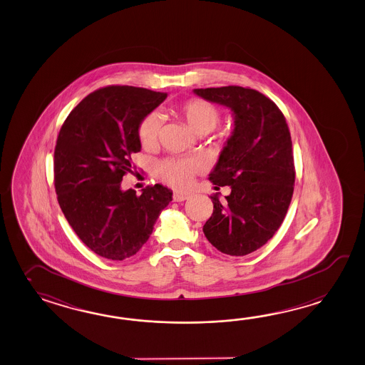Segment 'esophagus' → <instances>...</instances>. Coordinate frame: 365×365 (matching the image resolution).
<instances>
[{
  "mask_svg": "<svg viewBox=\"0 0 365 365\" xmlns=\"http://www.w3.org/2000/svg\"><path fill=\"white\" fill-rule=\"evenodd\" d=\"M188 197H190V194H187V192L175 191V192L173 194V199H174V202H183V200H187Z\"/></svg>",
  "mask_w": 365,
  "mask_h": 365,
  "instance_id": "esophagus-1",
  "label": "esophagus"
}]
</instances>
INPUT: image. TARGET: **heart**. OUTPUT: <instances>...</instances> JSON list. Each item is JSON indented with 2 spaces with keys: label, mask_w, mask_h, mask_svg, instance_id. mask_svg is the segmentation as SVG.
<instances>
[{
  "label": "heart",
  "mask_w": 365,
  "mask_h": 365,
  "mask_svg": "<svg viewBox=\"0 0 365 365\" xmlns=\"http://www.w3.org/2000/svg\"><path fill=\"white\" fill-rule=\"evenodd\" d=\"M178 113L187 125L197 135L202 132L208 133L219 122L217 108L202 99H191L179 106ZM158 132L160 118L155 113L148 115L138 128V138L141 145L144 148H152L157 141ZM195 170L196 163L179 160H166L158 168L161 178L170 183L171 186L175 187L187 186Z\"/></svg>",
  "instance_id": "1"
}]
</instances>
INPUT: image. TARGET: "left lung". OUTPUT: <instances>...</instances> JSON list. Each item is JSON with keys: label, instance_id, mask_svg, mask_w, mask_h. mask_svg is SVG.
Wrapping results in <instances>:
<instances>
[{"label": "left lung", "instance_id": "8db88e82", "mask_svg": "<svg viewBox=\"0 0 365 365\" xmlns=\"http://www.w3.org/2000/svg\"><path fill=\"white\" fill-rule=\"evenodd\" d=\"M194 94L232 111L235 127L210 174L216 186H230L202 232L219 252L242 257L267 242L291 204L294 165L291 133L277 106L257 90L241 86L194 89ZM216 188V187H215Z\"/></svg>", "mask_w": 365, "mask_h": 365}]
</instances>
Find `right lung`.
<instances>
[{
  "mask_svg": "<svg viewBox=\"0 0 365 365\" xmlns=\"http://www.w3.org/2000/svg\"><path fill=\"white\" fill-rule=\"evenodd\" d=\"M166 93L107 86L83 98L68 115L55 148V188L76 235L106 259L133 257L173 200L163 185L123 190L132 154L141 150L140 124Z\"/></svg>",
  "mask_w": 365,
  "mask_h": 365,
  "instance_id": "obj_1",
  "label": "right lung"
}]
</instances>
